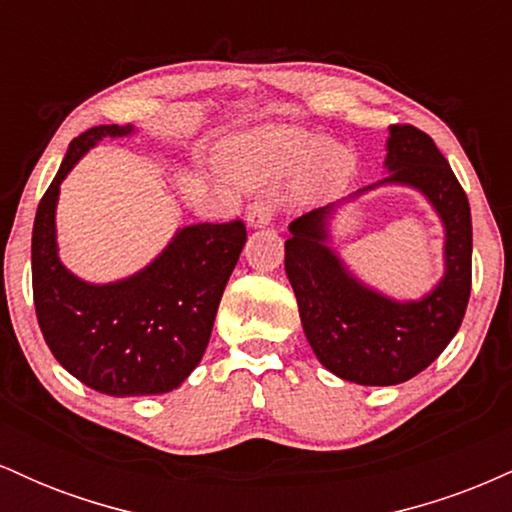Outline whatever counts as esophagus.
<instances>
[{
  "instance_id": "obj_1",
  "label": "esophagus",
  "mask_w": 512,
  "mask_h": 512,
  "mask_svg": "<svg viewBox=\"0 0 512 512\" xmlns=\"http://www.w3.org/2000/svg\"><path fill=\"white\" fill-rule=\"evenodd\" d=\"M272 216H274V209L269 202H255L250 204L248 209V226L250 228H264L272 223Z\"/></svg>"
}]
</instances>
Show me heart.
<instances>
[{
	"instance_id": "heart-1",
	"label": "heart",
	"mask_w": 512,
	"mask_h": 512,
	"mask_svg": "<svg viewBox=\"0 0 512 512\" xmlns=\"http://www.w3.org/2000/svg\"><path fill=\"white\" fill-rule=\"evenodd\" d=\"M223 163L248 187L267 185L296 170L291 190L301 204L332 197L356 173V156L349 146L296 127H262L240 134L223 149Z\"/></svg>"
}]
</instances>
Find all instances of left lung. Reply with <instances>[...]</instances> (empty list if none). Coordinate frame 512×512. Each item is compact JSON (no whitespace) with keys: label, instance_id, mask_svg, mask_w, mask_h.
Here are the masks:
<instances>
[{"label":"left lung","instance_id":"8db88e82","mask_svg":"<svg viewBox=\"0 0 512 512\" xmlns=\"http://www.w3.org/2000/svg\"><path fill=\"white\" fill-rule=\"evenodd\" d=\"M383 180L310 211L289 226L286 276L317 361L356 385H399L443 354L472 291V214L450 163L421 129L392 125ZM387 184L421 191L444 223V276L416 302L363 285L331 248V219L346 201Z\"/></svg>","mask_w":512,"mask_h":512}]
</instances>
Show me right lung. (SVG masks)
I'll use <instances>...</instances> for the list:
<instances>
[{"label":"right lung","instance_id":"add662e5","mask_svg":"<svg viewBox=\"0 0 512 512\" xmlns=\"http://www.w3.org/2000/svg\"><path fill=\"white\" fill-rule=\"evenodd\" d=\"M134 125H101L69 144L33 223V301L52 356L91 390L110 397L163 395L185 383L207 349L223 289L248 233L243 221L195 223L139 272L91 284L69 272L57 248L62 180L103 139Z\"/></svg>","mask_w":512,"mask_h":512}]
</instances>
